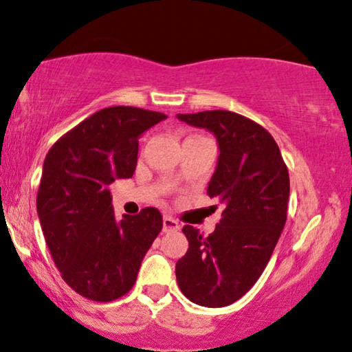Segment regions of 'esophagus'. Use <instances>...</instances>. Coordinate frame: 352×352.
Wrapping results in <instances>:
<instances>
[{
  "instance_id": "34e87169",
  "label": "esophagus",
  "mask_w": 352,
  "mask_h": 352,
  "mask_svg": "<svg viewBox=\"0 0 352 352\" xmlns=\"http://www.w3.org/2000/svg\"><path fill=\"white\" fill-rule=\"evenodd\" d=\"M179 230H180V223L177 221V219H173L172 217H164V232H172Z\"/></svg>"
}]
</instances>
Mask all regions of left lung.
<instances>
[{
	"label": "left lung",
	"instance_id": "obj_1",
	"mask_svg": "<svg viewBox=\"0 0 352 352\" xmlns=\"http://www.w3.org/2000/svg\"><path fill=\"white\" fill-rule=\"evenodd\" d=\"M217 135L219 157L210 198L223 205L213 234L185 224L188 251L177 261L182 294L201 307L234 303L257 282L287 221L289 168L267 129L243 114L213 109L179 114Z\"/></svg>",
	"mask_w": 352,
	"mask_h": 352
}]
</instances>
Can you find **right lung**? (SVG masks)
<instances>
[{
    "label": "right lung",
    "instance_id": "1",
    "mask_svg": "<svg viewBox=\"0 0 352 352\" xmlns=\"http://www.w3.org/2000/svg\"><path fill=\"white\" fill-rule=\"evenodd\" d=\"M165 118L134 107L100 109L45 155L37 192L41 226L62 278L85 298L113 302L128 294L162 230V214L152 206L118 221L108 185L133 177L139 135Z\"/></svg>",
    "mask_w": 352,
    "mask_h": 352
}]
</instances>
